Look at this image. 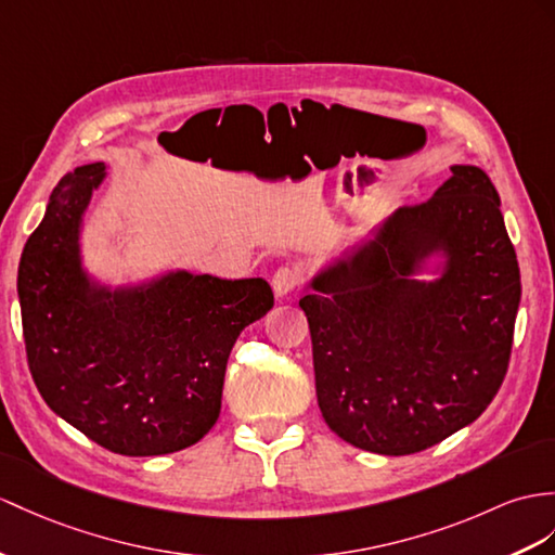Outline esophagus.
Wrapping results in <instances>:
<instances>
[{
    "mask_svg": "<svg viewBox=\"0 0 555 555\" xmlns=\"http://www.w3.org/2000/svg\"><path fill=\"white\" fill-rule=\"evenodd\" d=\"M296 285H299V273H296L294 268H280L273 275V289L280 299L282 296H289L296 289Z\"/></svg>",
    "mask_w": 555,
    "mask_h": 555,
    "instance_id": "obj_1",
    "label": "esophagus"
}]
</instances>
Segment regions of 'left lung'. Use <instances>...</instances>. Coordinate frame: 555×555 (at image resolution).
<instances>
[{
	"mask_svg": "<svg viewBox=\"0 0 555 555\" xmlns=\"http://www.w3.org/2000/svg\"><path fill=\"white\" fill-rule=\"evenodd\" d=\"M450 171L322 266L299 301L324 424L364 452L434 448L476 422L506 376L516 251L488 173Z\"/></svg>",
	"mask_w": 555,
	"mask_h": 555,
	"instance_id": "left-lung-1",
	"label": "left lung"
}]
</instances>
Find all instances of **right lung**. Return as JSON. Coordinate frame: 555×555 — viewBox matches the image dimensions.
Segmentation results:
<instances>
[{"instance_id":"obj_1","label":"right lung","mask_w":555,"mask_h":555,"mask_svg":"<svg viewBox=\"0 0 555 555\" xmlns=\"http://www.w3.org/2000/svg\"><path fill=\"white\" fill-rule=\"evenodd\" d=\"M105 162L59 181L25 242L18 301L25 350L44 402L67 424L127 456L191 448L221 414L228 356L273 308L263 278L185 268L113 287L85 263L82 231Z\"/></svg>"}]
</instances>
